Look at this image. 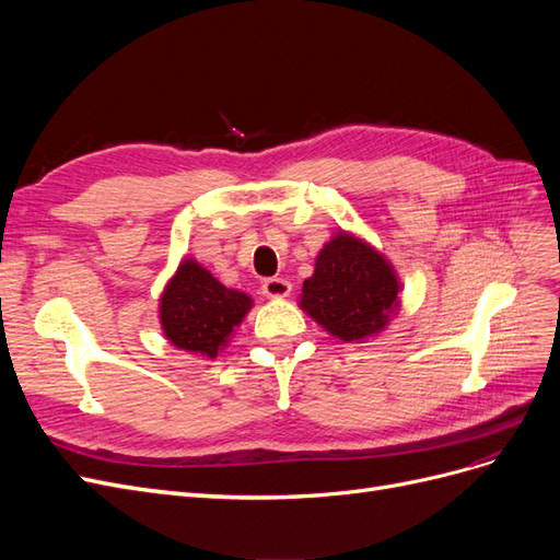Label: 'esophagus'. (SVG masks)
Segmentation results:
<instances>
[{"label": "esophagus", "instance_id": "esophagus-1", "mask_svg": "<svg viewBox=\"0 0 560 560\" xmlns=\"http://www.w3.org/2000/svg\"><path fill=\"white\" fill-rule=\"evenodd\" d=\"M261 290L268 299H284L292 292V282H287L284 278H268V280H264Z\"/></svg>", "mask_w": 560, "mask_h": 560}]
</instances>
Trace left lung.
Returning a JSON list of instances; mask_svg holds the SVG:
<instances>
[{
  "mask_svg": "<svg viewBox=\"0 0 560 560\" xmlns=\"http://www.w3.org/2000/svg\"><path fill=\"white\" fill-rule=\"evenodd\" d=\"M401 282L383 252L360 235L338 229L317 252L315 270L303 280L299 308L343 343H364L401 308Z\"/></svg>",
  "mask_w": 560,
  "mask_h": 560,
  "instance_id": "obj_1",
  "label": "left lung"
}]
</instances>
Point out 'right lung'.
<instances>
[{"label":"right lung","mask_w":560,"mask_h":560,"mask_svg":"<svg viewBox=\"0 0 560 560\" xmlns=\"http://www.w3.org/2000/svg\"><path fill=\"white\" fill-rule=\"evenodd\" d=\"M254 301L249 294L219 282L206 266L184 257L159 299L163 336L177 350L214 360Z\"/></svg>","instance_id":"right-lung-1"}]
</instances>
